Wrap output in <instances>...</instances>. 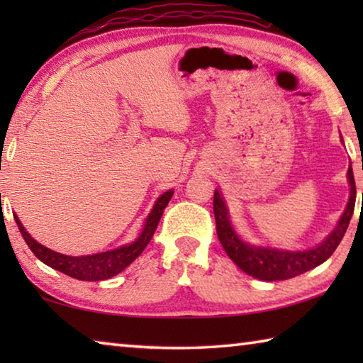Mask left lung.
Instances as JSON below:
<instances>
[{
    "label": "left lung",
    "instance_id": "obj_1",
    "mask_svg": "<svg viewBox=\"0 0 363 363\" xmlns=\"http://www.w3.org/2000/svg\"><path fill=\"white\" fill-rule=\"evenodd\" d=\"M347 181L351 186V196H349L347 206L344 210L342 216L337 220V225L325 240L317 245L315 248L304 251H286L277 248H264L253 247V245L245 243L233 230L227 211L225 201L219 190H214L213 210L216 218V232L218 238L227 256L240 267L243 272L255 279L264 281L275 280H288L307 272V270L320 266L328 257L333 255L337 245L342 240L344 233L347 230L349 220L352 218L355 206V181L352 168L347 169Z\"/></svg>",
    "mask_w": 363,
    "mask_h": 363
}]
</instances>
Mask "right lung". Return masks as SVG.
I'll list each match as a JSON object with an SVG mask.
<instances>
[{
	"instance_id": "obj_1",
	"label": "right lung",
	"mask_w": 363,
	"mask_h": 363,
	"mask_svg": "<svg viewBox=\"0 0 363 363\" xmlns=\"http://www.w3.org/2000/svg\"><path fill=\"white\" fill-rule=\"evenodd\" d=\"M171 196H173V190H168V192H164L162 196H158V200L155 201V205H153L150 214L145 219L144 229L136 238V242L125 245V247H120L116 250L106 251V253H97L89 256H67L56 253V251L43 247L41 243L30 237V233L23 229V225L17 216L16 223L22 233L23 240L27 242L28 248L32 250L33 255L38 257L41 262H45L46 266L56 269L59 272H62L77 280L99 281L115 277L116 274H120L123 269L130 266V264L143 253L144 248L152 240L160 219H162L163 210L167 208Z\"/></svg>"
}]
</instances>
